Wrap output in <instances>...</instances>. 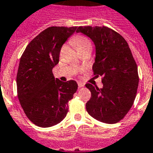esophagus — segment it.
Instances as JSON below:
<instances>
[{
  "label": "esophagus",
  "instance_id": "1",
  "mask_svg": "<svg viewBox=\"0 0 153 153\" xmlns=\"http://www.w3.org/2000/svg\"><path fill=\"white\" fill-rule=\"evenodd\" d=\"M84 86V84L82 83V82H78V87L79 88H81Z\"/></svg>",
  "mask_w": 153,
  "mask_h": 153
}]
</instances>
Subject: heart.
<instances>
[{"label": "heart", "instance_id": "heart-1", "mask_svg": "<svg viewBox=\"0 0 153 153\" xmlns=\"http://www.w3.org/2000/svg\"><path fill=\"white\" fill-rule=\"evenodd\" d=\"M72 41L77 49V51L81 50V49H84V48L92 47L90 40L84 36H76L75 38L72 40Z\"/></svg>", "mask_w": 153, "mask_h": 153}]
</instances>
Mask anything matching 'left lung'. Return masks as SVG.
Masks as SVG:
<instances>
[{"label": "left lung", "instance_id": "8db88e82", "mask_svg": "<svg viewBox=\"0 0 153 153\" xmlns=\"http://www.w3.org/2000/svg\"><path fill=\"white\" fill-rule=\"evenodd\" d=\"M76 32L94 41L96 56L92 69L95 77H102L101 89L85 84L91 92L86 111L99 121L117 123L131 108L139 85L138 67L129 45L108 27H78Z\"/></svg>", "mask_w": 153, "mask_h": 153}]
</instances>
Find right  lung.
Listing matches in <instances>:
<instances>
[{
  "instance_id": "1",
  "label": "right lung",
  "mask_w": 153,
  "mask_h": 153,
  "mask_svg": "<svg viewBox=\"0 0 153 153\" xmlns=\"http://www.w3.org/2000/svg\"><path fill=\"white\" fill-rule=\"evenodd\" d=\"M76 27H50L25 49L18 69L17 93L23 112L32 123L51 127L63 121L68 102L77 90L73 80L55 79L52 69L59 61L60 50Z\"/></svg>"
}]
</instances>
